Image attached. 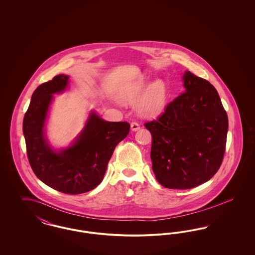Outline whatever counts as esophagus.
Instances as JSON below:
<instances>
[{
    "instance_id": "esophagus-1",
    "label": "esophagus",
    "mask_w": 255,
    "mask_h": 255,
    "mask_svg": "<svg viewBox=\"0 0 255 255\" xmlns=\"http://www.w3.org/2000/svg\"><path fill=\"white\" fill-rule=\"evenodd\" d=\"M139 128H140V126H139V124L137 122H133L131 123L132 131H137Z\"/></svg>"
}]
</instances>
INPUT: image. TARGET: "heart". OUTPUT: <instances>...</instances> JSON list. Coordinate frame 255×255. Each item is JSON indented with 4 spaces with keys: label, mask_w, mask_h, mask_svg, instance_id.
I'll use <instances>...</instances> for the list:
<instances>
[{
    "label": "heart",
    "mask_w": 255,
    "mask_h": 255,
    "mask_svg": "<svg viewBox=\"0 0 255 255\" xmlns=\"http://www.w3.org/2000/svg\"><path fill=\"white\" fill-rule=\"evenodd\" d=\"M168 91L162 80H155L148 85L145 79H139L133 84L124 88L121 97L124 101L135 104L139 113L148 118L157 117L166 105Z\"/></svg>",
    "instance_id": "heart-1"
}]
</instances>
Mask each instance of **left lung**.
Instances as JSON below:
<instances>
[{
	"instance_id": "8db88e82",
	"label": "left lung",
	"mask_w": 255,
	"mask_h": 255,
	"mask_svg": "<svg viewBox=\"0 0 255 255\" xmlns=\"http://www.w3.org/2000/svg\"><path fill=\"white\" fill-rule=\"evenodd\" d=\"M185 93L156 121L144 126L152 134L151 159L156 179L171 189L193 188L218 171L226 150L229 120L216 89L190 72Z\"/></svg>"
}]
</instances>
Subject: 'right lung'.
Wrapping results in <instances>:
<instances>
[{"instance_id":"add662e5","label":"right lung","mask_w":255,"mask_h":255,"mask_svg":"<svg viewBox=\"0 0 255 255\" xmlns=\"http://www.w3.org/2000/svg\"><path fill=\"white\" fill-rule=\"evenodd\" d=\"M69 76L59 74L34 91L23 122L26 154L37 178L66 194L88 192L102 182L116 146L130 132L128 122H105L92 112L73 145L54 151L44 133L52 95L62 93Z\"/></svg>"}]
</instances>
